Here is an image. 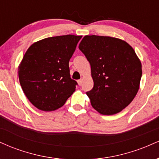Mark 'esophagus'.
Wrapping results in <instances>:
<instances>
[{"label": "esophagus", "mask_w": 159, "mask_h": 159, "mask_svg": "<svg viewBox=\"0 0 159 159\" xmlns=\"http://www.w3.org/2000/svg\"><path fill=\"white\" fill-rule=\"evenodd\" d=\"M77 82H78V85H81V84H82V80H81V79H80V80H78Z\"/></svg>", "instance_id": "34e87169"}]
</instances>
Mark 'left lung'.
Returning a JSON list of instances; mask_svg holds the SVG:
<instances>
[{
    "label": "left lung",
    "instance_id": "1",
    "mask_svg": "<svg viewBox=\"0 0 159 159\" xmlns=\"http://www.w3.org/2000/svg\"><path fill=\"white\" fill-rule=\"evenodd\" d=\"M91 66L93 87L87 95L103 115L119 113L139 90L141 63L126 42L102 36H85L78 46Z\"/></svg>",
    "mask_w": 159,
    "mask_h": 159
}]
</instances>
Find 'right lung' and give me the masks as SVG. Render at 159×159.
I'll use <instances>...</instances> for the list:
<instances>
[{"mask_svg":"<svg viewBox=\"0 0 159 159\" xmlns=\"http://www.w3.org/2000/svg\"><path fill=\"white\" fill-rule=\"evenodd\" d=\"M82 36L45 38L30 45L19 66L23 92L36 108H60L75 91L77 82L70 78L69 62Z\"/></svg>","mask_w":159,"mask_h":159,"instance_id":"right-lung-1","label":"right lung"}]
</instances>
